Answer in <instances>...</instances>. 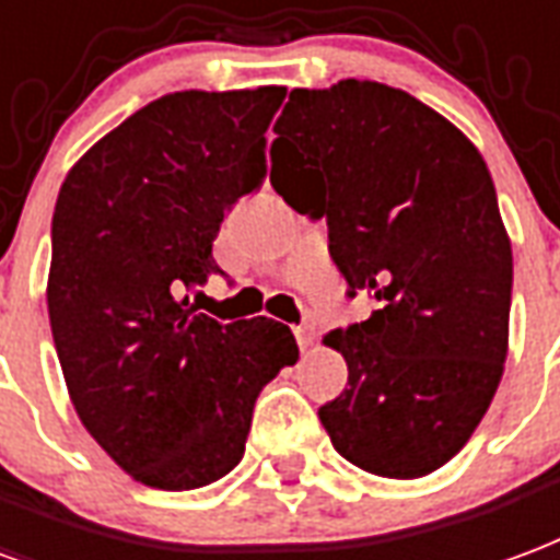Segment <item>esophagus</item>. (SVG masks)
Segmentation results:
<instances>
[{
    "label": "esophagus",
    "mask_w": 560,
    "mask_h": 560,
    "mask_svg": "<svg viewBox=\"0 0 560 560\" xmlns=\"http://www.w3.org/2000/svg\"><path fill=\"white\" fill-rule=\"evenodd\" d=\"M293 332H296V341H300L302 350H312L314 341H317V329H314V323H300Z\"/></svg>",
    "instance_id": "esophagus-1"
}]
</instances>
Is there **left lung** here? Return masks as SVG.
Returning a JSON list of instances; mask_svg holds the SVG:
<instances>
[{"label": "left lung", "instance_id": "1", "mask_svg": "<svg viewBox=\"0 0 560 560\" xmlns=\"http://www.w3.org/2000/svg\"><path fill=\"white\" fill-rule=\"evenodd\" d=\"M269 184L326 217L329 252L376 312L323 338L347 388L320 407L335 451L380 478L445 466L504 374L513 252L490 168L448 118L383 82L293 89Z\"/></svg>", "mask_w": 560, "mask_h": 560}]
</instances>
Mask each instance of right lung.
<instances>
[{
	"label": "right lung",
	"instance_id": "obj_1",
	"mask_svg": "<svg viewBox=\"0 0 560 560\" xmlns=\"http://www.w3.org/2000/svg\"><path fill=\"white\" fill-rule=\"evenodd\" d=\"M284 94H165L91 144L61 184L47 279L61 374L97 445L153 490L225 478L260 388L300 359L284 323H217L180 300L219 269L228 207L267 175L264 132Z\"/></svg>",
	"mask_w": 560,
	"mask_h": 560
}]
</instances>
